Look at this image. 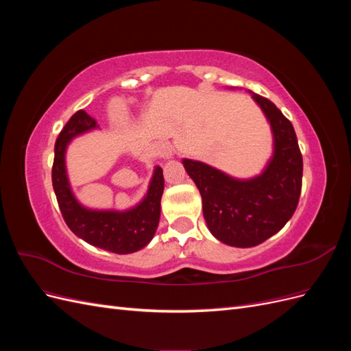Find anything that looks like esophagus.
<instances>
[{"label": "esophagus", "mask_w": 351, "mask_h": 351, "mask_svg": "<svg viewBox=\"0 0 351 351\" xmlns=\"http://www.w3.org/2000/svg\"><path fill=\"white\" fill-rule=\"evenodd\" d=\"M156 151H158L159 155H161L165 159H169V158L173 156V147H171V145H169V143H165V142L158 143L156 145Z\"/></svg>", "instance_id": "obj_1"}]
</instances>
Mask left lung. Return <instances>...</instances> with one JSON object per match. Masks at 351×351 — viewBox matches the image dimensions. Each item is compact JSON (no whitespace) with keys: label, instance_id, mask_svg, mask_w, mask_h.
Wrapping results in <instances>:
<instances>
[{"label":"left lung","instance_id":"1","mask_svg":"<svg viewBox=\"0 0 351 351\" xmlns=\"http://www.w3.org/2000/svg\"><path fill=\"white\" fill-rule=\"evenodd\" d=\"M247 92L272 133V155L261 174L237 178L202 161H182L199 189L210 234L234 247L258 246L277 234L293 217L302 192L303 158L293 124L269 99Z\"/></svg>","mask_w":351,"mask_h":351}]
</instances>
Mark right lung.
<instances>
[{"label": "right lung", "instance_id": "right-lung-1", "mask_svg": "<svg viewBox=\"0 0 351 351\" xmlns=\"http://www.w3.org/2000/svg\"><path fill=\"white\" fill-rule=\"evenodd\" d=\"M98 129L97 121L83 110L71 117L56 142L52 186L62 218L79 239L112 253H134L151 243L159 224L164 193L162 168L159 165L154 168L146 195L129 209H93L84 206L74 195L70 184L66 154L73 139Z\"/></svg>", "mask_w": 351, "mask_h": 351}]
</instances>
